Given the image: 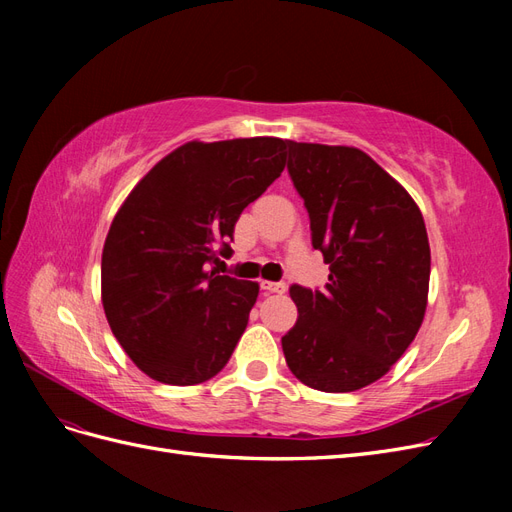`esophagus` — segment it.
<instances>
[{"mask_svg": "<svg viewBox=\"0 0 512 512\" xmlns=\"http://www.w3.org/2000/svg\"><path fill=\"white\" fill-rule=\"evenodd\" d=\"M260 288L265 290V292H275V294H280V292H284V290H286V284H282V282H260Z\"/></svg>", "mask_w": 512, "mask_h": 512, "instance_id": "esophagus-1", "label": "esophagus"}]
</instances>
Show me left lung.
<instances>
[{
	"mask_svg": "<svg viewBox=\"0 0 512 512\" xmlns=\"http://www.w3.org/2000/svg\"><path fill=\"white\" fill-rule=\"evenodd\" d=\"M288 173L303 198L329 284H294L299 318L282 337L290 371L324 393L380 380L425 318L431 252L421 209L365 151L288 141Z\"/></svg>",
	"mask_w": 512,
	"mask_h": 512,
	"instance_id": "1",
	"label": "left lung"
}]
</instances>
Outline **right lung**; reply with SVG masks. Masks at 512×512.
Instances as JSON below:
<instances>
[{"label":"right lung","instance_id":"add662e5","mask_svg":"<svg viewBox=\"0 0 512 512\" xmlns=\"http://www.w3.org/2000/svg\"><path fill=\"white\" fill-rule=\"evenodd\" d=\"M282 138L185 143L123 200L102 250V305L121 348L153 380L213 378L241 339L258 284L211 265L241 211L286 166Z\"/></svg>","mask_w":512,"mask_h":512}]
</instances>
